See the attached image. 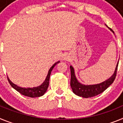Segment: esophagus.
<instances>
[{
	"instance_id": "esophagus-1",
	"label": "esophagus",
	"mask_w": 123,
	"mask_h": 123,
	"mask_svg": "<svg viewBox=\"0 0 123 123\" xmlns=\"http://www.w3.org/2000/svg\"><path fill=\"white\" fill-rule=\"evenodd\" d=\"M64 59H68V57H67V56H66V57H64Z\"/></svg>"
}]
</instances>
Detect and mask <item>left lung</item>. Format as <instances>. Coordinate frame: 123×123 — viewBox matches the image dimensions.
I'll list each match as a JSON object with an SVG mask.
<instances>
[{
  "instance_id": "left-lung-1",
  "label": "left lung",
  "mask_w": 123,
  "mask_h": 123,
  "mask_svg": "<svg viewBox=\"0 0 123 123\" xmlns=\"http://www.w3.org/2000/svg\"><path fill=\"white\" fill-rule=\"evenodd\" d=\"M109 28V27H108ZM111 31L114 33L113 30L109 28ZM119 62V61H118ZM118 62L116 65V69H115V72L113 75L109 78L108 79L104 82H101L100 84H95V85H83L80 84L75 75L74 69L73 67L70 66V74H71V78H70V87L72 88V91L75 95L79 96V97H83V98H88V97H92L97 96L103 92L113 84V82L115 80L116 76L117 70H118Z\"/></svg>"
}]
</instances>
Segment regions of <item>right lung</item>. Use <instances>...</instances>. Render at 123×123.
Segmentation results:
<instances>
[{"mask_svg":"<svg viewBox=\"0 0 123 123\" xmlns=\"http://www.w3.org/2000/svg\"><path fill=\"white\" fill-rule=\"evenodd\" d=\"M59 62V61L54 63V64L53 65V66L50 68L45 80L44 81V82L41 85H39L38 87H33V88H22V87H20L18 86H17V85H15V84H13V83H12L10 80V79H8V77H7L8 82H9V84H10V85H11L13 88L15 89L19 93L22 94L23 95L31 97V98L41 97V96L43 95L44 94L46 93V92L47 91V90H48V88L49 86V77L51 71H52V70H53L54 66Z\"/></svg>","mask_w":123,"mask_h":123,"instance_id":"right-lung-1","label":"right lung"}]
</instances>
